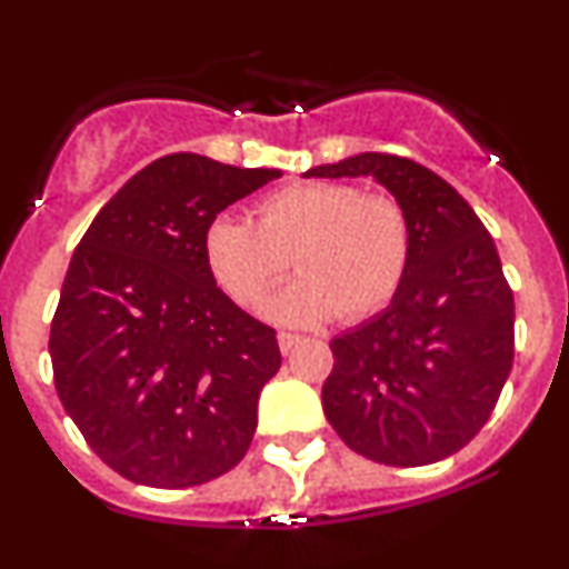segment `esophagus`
<instances>
[{
  "instance_id": "1",
  "label": "esophagus",
  "mask_w": 569,
  "mask_h": 569,
  "mask_svg": "<svg viewBox=\"0 0 569 569\" xmlns=\"http://www.w3.org/2000/svg\"><path fill=\"white\" fill-rule=\"evenodd\" d=\"M278 343H280V352L283 355H289V352H295L297 347H300L302 343V336H297V332H280L278 336Z\"/></svg>"
}]
</instances>
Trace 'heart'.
<instances>
[{
  "label": "heart",
  "instance_id": "b5f03b06",
  "mask_svg": "<svg viewBox=\"0 0 569 569\" xmlns=\"http://www.w3.org/2000/svg\"><path fill=\"white\" fill-rule=\"evenodd\" d=\"M252 214L256 226L217 217L203 237L211 274L239 306H258L289 274L291 258L302 280L267 302L280 321L375 317L405 286L412 226L393 194L343 181L291 183L258 200Z\"/></svg>",
  "mask_w": 569,
  "mask_h": 569
}]
</instances>
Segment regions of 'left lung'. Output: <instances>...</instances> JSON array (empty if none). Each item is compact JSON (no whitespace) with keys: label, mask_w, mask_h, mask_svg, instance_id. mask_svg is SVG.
Listing matches in <instances>:
<instances>
[{"label":"left lung","mask_w":569,"mask_h":569,"mask_svg":"<svg viewBox=\"0 0 569 569\" xmlns=\"http://www.w3.org/2000/svg\"><path fill=\"white\" fill-rule=\"evenodd\" d=\"M306 176H375L412 226L396 300L332 338L327 421L349 449L382 465L457 455L492 416L515 360V297L496 242L449 181L407 157L369 151Z\"/></svg>","instance_id":"obj_1"}]
</instances>
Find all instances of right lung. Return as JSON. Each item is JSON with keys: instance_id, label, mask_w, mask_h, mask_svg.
<instances>
[{"instance_id": "add662e5", "label": "right lung", "mask_w": 569, "mask_h": 569, "mask_svg": "<svg viewBox=\"0 0 569 569\" xmlns=\"http://www.w3.org/2000/svg\"><path fill=\"white\" fill-rule=\"evenodd\" d=\"M278 176L170 153L131 176L73 250L51 319L54 388L123 479L183 490L248 455L278 338L214 283L203 237Z\"/></svg>"}]
</instances>
